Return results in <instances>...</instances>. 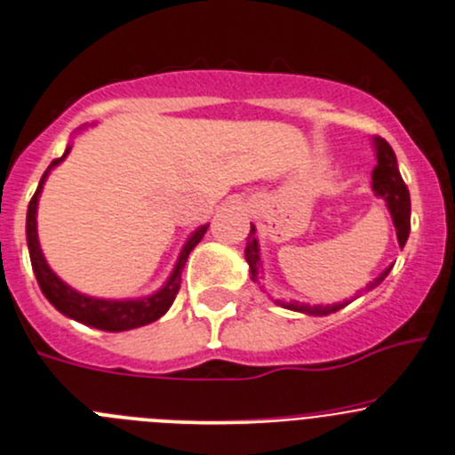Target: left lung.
Returning <instances> with one entry per match:
<instances>
[{"label": "left lung", "mask_w": 455, "mask_h": 455, "mask_svg": "<svg viewBox=\"0 0 455 455\" xmlns=\"http://www.w3.org/2000/svg\"><path fill=\"white\" fill-rule=\"evenodd\" d=\"M375 151H378V167L373 169V190L375 195L384 199L388 204L390 214H393V223L395 229H397V241L399 245H405L408 241V234H410V193L408 187L403 184L402 173H399L397 167V158H395V151L386 143L384 139H375ZM245 258L249 262V273H251V280L260 284V256H258V241H256V228L251 226L249 229V238H247V247H245ZM388 267L386 271L379 273L373 282H371V288L379 286L384 282V277L390 273ZM282 306L288 307V310H295V312H306V315H330V312H336L343 307V304H336V306H306V304H297V301H291V304Z\"/></svg>", "instance_id": "obj_1"}]
</instances>
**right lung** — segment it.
I'll return each instance as SVG.
<instances>
[{"instance_id": "1", "label": "right lung", "mask_w": 455, "mask_h": 455, "mask_svg": "<svg viewBox=\"0 0 455 455\" xmlns=\"http://www.w3.org/2000/svg\"><path fill=\"white\" fill-rule=\"evenodd\" d=\"M71 148H67L65 156L56 158L50 164V169L56 167L58 163L67 158ZM50 169L43 173L41 184H38L36 193L30 199V206H28V221H26V234H28V247H30V260L34 275H36L38 286H41L43 295L52 301V306L56 310H60L62 315L71 316V319L80 321V323L97 327V330L106 331H124V330H134V327L148 325L151 321L160 319L164 312L169 310L171 304H173L175 295H178L180 284H182V268L187 265L188 253L193 251L195 245L204 238L208 226H202L193 236L188 238V243L184 245L182 253H180V260L175 265L173 273H171L169 282L164 288H160L156 295L143 297V299H125V301H108V299H95V297L80 295V292L73 291L71 286H67L56 273L47 267L45 258H43L41 245H38L36 236V206H38V195H41L43 184H45L47 173Z\"/></svg>"}]
</instances>
